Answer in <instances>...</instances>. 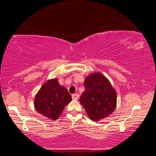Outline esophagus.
<instances>
[{
  "mask_svg": "<svg viewBox=\"0 0 156 156\" xmlns=\"http://www.w3.org/2000/svg\"><path fill=\"white\" fill-rule=\"evenodd\" d=\"M79 97V95L78 94H73L72 95V99L73 100H78Z\"/></svg>",
  "mask_w": 156,
  "mask_h": 156,
  "instance_id": "esophagus-1",
  "label": "esophagus"
}]
</instances>
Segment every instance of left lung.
Listing matches in <instances>:
<instances>
[{"label":"left lung","instance_id":"obj_1","mask_svg":"<svg viewBox=\"0 0 156 156\" xmlns=\"http://www.w3.org/2000/svg\"><path fill=\"white\" fill-rule=\"evenodd\" d=\"M85 91L79 101L88 116L94 122L108 117L113 112L117 102V94L109 80L97 72L89 75L84 82Z\"/></svg>","mask_w":156,"mask_h":156}]
</instances>
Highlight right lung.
Here are the masks:
<instances>
[{"label":"right lung","mask_w":156,"mask_h":156,"mask_svg":"<svg viewBox=\"0 0 156 156\" xmlns=\"http://www.w3.org/2000/svg\"><path fill=\"white\" fill-rule=\"evenodd\" d=\"M71 100L72 96L67 89L54 78L47 80L41 87L35 96L34 107L44 117L57 120Z\"/></svg>","instance_id":"right-lung-1"}]
</instances>
